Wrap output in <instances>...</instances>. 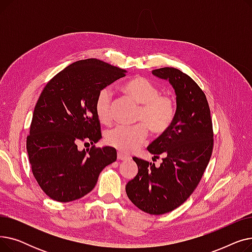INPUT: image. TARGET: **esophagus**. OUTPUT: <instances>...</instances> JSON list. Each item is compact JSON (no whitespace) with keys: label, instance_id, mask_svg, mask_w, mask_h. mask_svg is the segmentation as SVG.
I'll list each match as a JSON object with an SVG mask.
<instances>
[{"label":"esophagus","instance_id":"esophagus-1","mask_svg":"<svg viewBox=\"0 0 252 252\" xmlns=\"http://www.w3.org/2000/svg\"><path fill=\"white\" fill-rule=\"evenodd\" d=\"M117 159L124 161V160L129 159V157L127 155H126V154H123V153H117Z\"/></svg>","mask_w":252,"mask_h":252}]
</instances>
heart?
Wrapping results in <instances>:
<instances>
[{"instance_id": "1", "label": "heart", "mask_w": 252, "mask_h": 252, "mask_svg": "<svg viewBox=\"0 0 252 252\" xmlns=\"http://www.w3.org/2000/svg\"><path fill=\"white\" fill-rule=\"evenodd\" d=\"M123 92L137 104V112L133 126H116L105 135V142L110 147L123 153H130L138 148L147 138L148 128L155 135L164 134L173 125L177 115L176 101L160 94L157 86L145 77H135L126 82ZM95 112L104 125L112 121V95L109 89L104 88L98 92L95 99Z\"/></svg>"}]
</instances>
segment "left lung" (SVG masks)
<instances>
[{
    "mask_svg": "<svg viewBox=\"0 0 252 252\" xmlns=\"http://www.w3.org/2000/svg\"><path fill=\"white\" fill-rule=\"evenodd\" d=\"M152 73L174 87L177 115L168 130L147 148L155 158L163 155L160 166L134 157L139 170L126 191L144 213L163 215L182 205L199 184L213 153L214 129L204 92L189 75L174 67Z\"/></svg>",
    "mask_w": 252,
    "mask_h": 252,
    "instance_id": "1",
    "label": "left lung"
}]
</instances>
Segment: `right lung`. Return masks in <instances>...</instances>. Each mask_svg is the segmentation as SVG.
<instances>
[{
	"instance_id": "1",
	"label": "right lung",
	"mask_w": 252,
	"mask_h": 252,
	"mask_svg": "<svg viewBox=\"0 0 252 252\" xmlns=\"http://www.w3.org/2000/svg\"><path fill=\"white\" fill-rule=\"evenodd\" d=\"M126 72L99 59L79 60L51 78L39 95L26 150L34 179L53 200L69 202L84 197L96 186L102 169L116 160L112 147L93 145L79 152L77 145L102 138L96 96Z\"/></svg>"
}]
</instances>
